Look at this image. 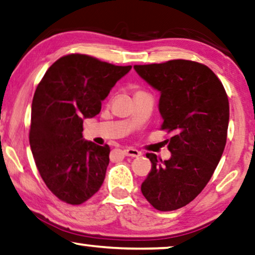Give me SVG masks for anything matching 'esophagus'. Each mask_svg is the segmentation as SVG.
<instances>
[{
    "label": "esophagus",
    "instance_id": "34e87169",
    "mask_svg": "<svg viewBox=\"0 0 255 255\" xmlns=\"http://www.w3.org/2000/svg\"><path fill=\"white\" fill-rule=\"evenodd\" d=\"M124 154L126 156H130V157H138L141 155V152L137 150V149L134 148H126L124 149Z\"/></svg>",
    "mask_w": 255,
    "mask_h": 255
}]
</instances>
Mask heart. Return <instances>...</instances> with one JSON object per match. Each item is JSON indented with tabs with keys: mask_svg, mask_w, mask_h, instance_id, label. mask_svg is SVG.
Returning a JSON list of instances; mask_svg holds the SVG:
<instances>
[{
	"mask_svg": "<svg viewBox=\"0 0 255 255\" xmlns=\"http://www.w3.org/2000/svg\"><path fill=\"white\" fill-rule=\"evenodd\" d=\"M138 92H142V91H137V92H136V93H138Z\"/></svg>",
	"mask_w": 255,
	"mask_h": 255,
	"instance_id": "b5f03b06",
	"label": "heart"
}]
</instances>
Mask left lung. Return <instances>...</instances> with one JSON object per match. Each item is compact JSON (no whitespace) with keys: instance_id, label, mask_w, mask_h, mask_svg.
<instances>
[{"instance_id":"obj_1","label":"left lung","mask_w":255,"mask_h":255,"mask_svg":"<svg viewBox=\"0 0 255 255\" xmlns=\"http://www.w3.org/2000/svg\"><path fill=\"white\" fill-rule=\"evenodd\" d=\"M138 76L161 92L162 130L172 133L171 157L151 152V170L141 185L158 211H174L205 188L222 157L229 128V98L219 78L204 64L185 59L134 65Z\"/></svg>"}]
</instances>
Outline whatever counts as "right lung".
<instances>
[{"instance_id":"right-lung-1","label":"right lung","mask_w":255,"mask_h":255,"mask_svg":"<svg viewBox=\"0 0 255 255\" xmlns=\"http://www.w3.org/2000/svg\"><path fill=\"white\" fill-rule=\"evenodd\" d=\"M131 69L71 53L51 65L33 94L29 141L36 167L57 198L71 205L88 201L103 185L110 145L84 141V119Z\"/></svg>"}]
</instances>
